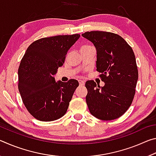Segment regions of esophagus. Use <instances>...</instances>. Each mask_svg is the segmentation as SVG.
<instances>
[{
	"mask_svg": "<svg viewBox=\"0 0 156 156\" xmlns=\"http://www.w3.org/2000/svg\"><path fill=\"white\" fill-rule=\"evenodd\" d=\"M78 83H79V84H80V85H81V86L84 85V81L83 80H81V79L78 80Z\"/></svg>",
	"mask_w": 156,
	"mask_h": 156,
	"instance_id": "1",
	"label": "esophagus"
}]
</instances>
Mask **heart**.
Instances as JSON below:
<instances>
[{"label": "heart", "mask_w": 156, "mask_h": 156, "mask_svg": "<svg viewBox=\"0 0 156 156\" xmlns=\"http://www.w3.org/2000/svg\"><path fill=\"white\" fill-rule=\"evenodd\" d=\"M89 47V46H87V45H84V46H83L82 47Z\"/></svg>", "instance_id": "heart-1"}]
</instances>
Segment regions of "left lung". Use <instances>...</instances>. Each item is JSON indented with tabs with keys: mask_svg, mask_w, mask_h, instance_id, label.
<instances>
[{
	"mask_svg": "<svg viewBox=\"0 0 156 156\" xmlns=\"http://www.w3.org/2000/svg\"><path fill=\"white\" fill-rule=\"evenodd\" d=\"M94 44L96 68L105 83L100 87L94 80L86 82V102L89 112L102 120L122 116L131 106L138 78L135 54L120 36L102 31L82 34Z\"/></svg>",
	"mask_w": 156,
	"mask_h": 156,
	"instance_id": "1",
	"label": "left lung"
}]
</instances>
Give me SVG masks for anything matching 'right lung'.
<instances>
[{"label": "right lung", "mask_w": 156, "mask_h": 156, "mask_svg": "<svg viewBox=\"0 0 156 156\" xmlns=\"http://www.w3.org/2000/svg\"><path fill=\"white\" fill-rule=\"evenodd\" d=\"M80 34L41 38L28 47L18 68V90L26 109L37 120L50 122L67 112L79 83L56 82L54 75L64 64L68 50Z\"/></svg>", "instance_id": "obj_1"}]
</instances>
